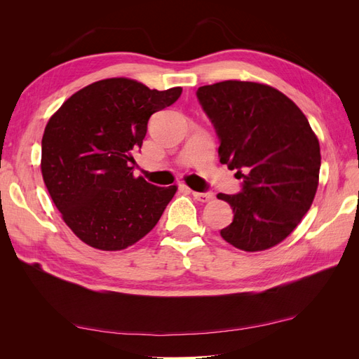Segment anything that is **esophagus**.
I'll return each mask as SVG.
<instances>
[{
	"mask_svg": "<svg viewBox=\"0 0 359 359\" xmlns=\"http://www.w3.org/2000/svg\"><path fill=\"white\" fill-rule=\"evenodd\" d=\"M193 198L199 201V202H210L214 199V193L211 191H205V193H199V191H193Z\"/></svg>",
	"mask_w": 359,
	"mask_h": 359,
	"instance_id": "obj_1",
	"label": "esophagus"
}]
</instances>
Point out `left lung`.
<instances>
[{
	"label": "left lung",
	"instance_id": "obj_1",
	"mask_svg": "<svg viewBox=\"0 0 359 359\" xmlns=\"http://www.w3.org/2000/svg\"><path fill=\"white\" fill-rule=\"evenodd\" d=\"M196 95L219 136L220 163L243 180L238 194H217L233 210L220 235L244 252L277 245L318 190L320 147L309 119L283 93L257 82L223 81Z\"/></svg>",
	"mask_w": 359,
	"mask_h": 359
}]
</instances>
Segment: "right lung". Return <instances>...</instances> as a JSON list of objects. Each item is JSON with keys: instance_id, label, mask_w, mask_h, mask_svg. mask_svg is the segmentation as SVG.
I'll list each match as a JSON object with an SVG mask.
<instances>
[{"instance_id": "1", "label": "right lung", "mask_w": 359, "mask_h": 359, "mask_svg": "<svg viewBox=\"0 0 359 359\" xmlns=\"http://www.w3.org/2000/svg\"><path fill=\"white\" fill-rule=\"evenodd\" d=\"M181 86L149 90L112 78L74 93L50 116L41 139V175L62 220L81 241L116 252L153 229L177 186L133 177L149 116L175 103Z\"/></svg>"}]
</instances>
